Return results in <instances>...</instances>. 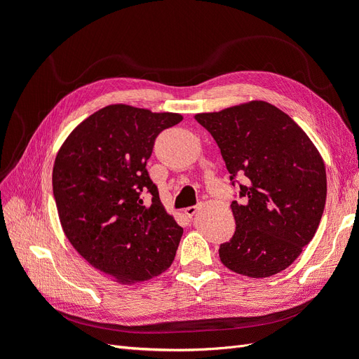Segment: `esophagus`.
<instances>
[{"instance_id":"esophagus-1","label":"esophagus","mask_w":359,"mask_h":359,"mask_svg":"<svg viewBox=\"0 0 359 359\" xmlns=\"http://www.w3.org/2000/svg\"><path fill=\"white\" fill-rule=\"evenodd\" d=\"M199 211V206L198 205H193V206H189V208L184 210V212H186L187 217H193L194 214H196Z\"/></svg>"}]
</instances>
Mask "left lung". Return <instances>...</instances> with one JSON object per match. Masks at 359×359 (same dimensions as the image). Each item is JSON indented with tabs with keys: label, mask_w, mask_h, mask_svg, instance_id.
I'll return each mask as SVG.
<instances>
[{
	"label": "left lung",
	"mask_w": 359,
	"mask_h": 359,
	"mask_svg": "<svg viewBox=\"0 0 359 359\" xmlns=\"http://www.w3.org/2000/svg\"><path fill=\"white\" fill-rule=\"evenodd\" d=\"M194 118L219 145L243 199L231 205L236 229L219 248L223 265L252 278L286 269L313 240L323 214L327 173L319 151L289 115L266 102Z\"/></svg>",
	"instance_id": "left-lung-1"
}]
</instances>
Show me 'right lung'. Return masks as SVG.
I'll return each mask as SVG.
<instances>
[{
    "instance_id": "1",
    "label": "right lung",
    "mask_w": 359,
    "mask_h": 359,
    "mask_svg": "<svg viewBox=\"0 0 359 359\" xmlns=\"http://www.w3.org/2000/svg\"><path fill=\"white\" fill-rule=\"evenodd\" d=\"M181 121L180 114L111 104L76 127L57 154L52 187L62 231L118 283L153 278L175 257L182 227L163 206L147 161L157 136Z\"/></svg>"
}]
</instances>
